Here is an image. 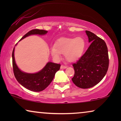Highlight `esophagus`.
<instances>
[{
	"label": "esophagus",
	"instance_id": "obj_1",
	"mask_svg": "<svg viewBox=\"0 0 121 121\" xmlns=\"http://www.w3.org/2000/svg\"><path fill=\"white\" fill-rule=\"evenodd\" d=\"M60 68L62 69H65L67 68V66H65V65H62L60 66Z\"/></svg>",
	"mask_w": 121,
	"mask_h": 121
}]
</instances>
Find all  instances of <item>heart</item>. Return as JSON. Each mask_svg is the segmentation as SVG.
I'll return each mask as SVG.
<instances>
[{
	"label": "heart",
	"mask_w": 121,
	"mask_h": 121,
	"mask_svg": "<svg viewBox=\"0 0 121 121\" xmlns=\"http://www.w3.org/2000/svg\"><path fill=\"white\" fill-rule=\"evenodd\" d=\"M86 46L84 38L77 37L73 39L61 38L56 41L54 46L51 48L52 57L56 59L60 58V53L68 62H74L82 57Z\"/></svg>",
	"instance_id": "1"
}]
</instances>
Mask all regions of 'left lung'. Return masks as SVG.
<instances>
[{"label":"left lung","mask_w":121,"mask_h":121,"mask_svg":"<svg viewBox=\"0 0 121 121\" xmlns=\"http://www.w3.org/2000/svg\"><path fill=\"white\" fill-rule=\"evenodd\" d=\"M85 32L91 43L84 55L73 64L75 73L72 79L77 86L82 89L90 88L100 82L106 74L109 64L105 41L90 31Z\"/></svg>","instance_id":"1"}]
</instances>
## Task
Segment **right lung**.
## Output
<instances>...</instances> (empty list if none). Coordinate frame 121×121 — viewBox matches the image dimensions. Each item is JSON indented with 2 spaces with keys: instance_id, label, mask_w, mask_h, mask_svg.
Listing matches in <instances>:
<instances>
[{
  "instance_id": "right-lung-1",
  "label": "right lung",
  "mask_w": 121,
  "mask_h": 121,
  "mask_svg": "<svg viewBox=\"0 0 121 121\" xmlns=\"http://www.w3.org/2000/svg\"><path fill=\"white\" fill-rule=\"evenodd\" d=\"M47 32V31L43 30H32L25 35L20 41L31 35H44ZM17 44H16L15 46ZM14 51L15 47L13 49L12 53L13 71L15 77L19 83L26 89L32 91L39 92L44 90L52 82L56 73L60 69V64L48 62L39 72L35 73H26L21 70L16 64L15 59Z\"/></svg>"
}]
</instances>
